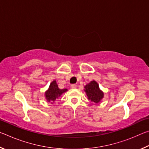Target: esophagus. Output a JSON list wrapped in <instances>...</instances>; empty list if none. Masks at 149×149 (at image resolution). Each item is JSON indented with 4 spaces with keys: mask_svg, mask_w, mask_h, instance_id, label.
<instances>
[{
    "mask_svg": "<svg viewBox=\"0 0 149 149\" xmlns=\"http://www.w3.org/2000/svg\"><path fill=\"white\" fill-rule=\"evenodd\" d=\"M77 87V85H75V84H72V85H71V88L72 89H75V88Z\"/></svg>",
    "mask_w": 149,
    "mask_h": 149,
    "instance_id": "34e87169",
    "label": "esophagus"
}]
</instances>
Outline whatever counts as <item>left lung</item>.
<instances>
[{
    "label": "left lung",
    "mask_w": 149,
    "mask_h": 149,
    "mask_svg": "<svg viewBox=\"0 0 149 149\" xmlns=\"http://www.w3.org/2000/svg\"><path fill=\"white\" fill-rule=\"evenodd\" d=\"M85 91L88 97V99L92 102L98 103L103 98V93L99 89V85L95 81H91L85 86Z\"/></svg>",
    "instance_id": "8db88e82"
}]
</instances>
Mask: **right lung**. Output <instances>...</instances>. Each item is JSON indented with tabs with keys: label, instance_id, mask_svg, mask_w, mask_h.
Segmentation results:
<instances>
[{
	"label": "right lung",
	"instance_id": "right-lung-1",
	"mask_svg": "<svg viewBox=\"0 0 149 149\" xmlns=\"http://www.w3.org/2000/svg\"><path fill=\"white\" fill-rule=\"evenodd\" d=\"M68 91L66 89H60L58 87L56 81H53L50 84L49 89L45 93V97L48 101H54L56 99H58L62 93Z\"/></svg>",
	"mask_w": 149,
	"mask_h": 149
}]
</instances>
